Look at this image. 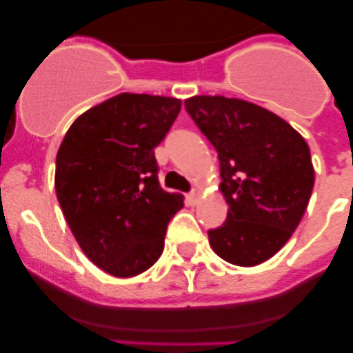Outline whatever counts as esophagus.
Listing matches in <instances>:
<instances>
[{"instance_id": "obj_1", "label": "esophagus", "mask_w": 353, "mask_h": 353, "mask_svg": "<svg viewBox=\"0 0 353 353\" xmlns=\"http://www.w3.org/2000/svg\"><path fill=\"white\" fill-rule=\"evenodd\" d=\"M199 194H201V191H199L198 188L191 190V193L188 194V201H190V205H196L198 199H199Z\"/></svg>"}]
</instances>
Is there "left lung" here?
Instances as JSON below:
<instances>
[{"instance_id": "left-lung-1", "label": "left lung", "mask_w": 353, "mask_h": 353, "mask_svg": "<svg viewBox=\"0 0 353 353\" xmlns=\"http://www.w3.org/2000/svg\"><path fill=\"white\" fill-rule=\"evenodd\" d=\"M184 108L215 147L227 220L208 230L225 261L256 266L280 251L297 229L314 186L304 138L276 114L222 95H196Z\"/></svg>"}]
</instances>
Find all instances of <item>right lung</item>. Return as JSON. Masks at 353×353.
I'll list each match as a JSON object with an SVG mask.
<instances>
[{
  "instance_id": "right-lung-1",
  "label": "right lung",
  "mask_w": 353,
  "mask_h": 353,
  "mask_svg": "<svg viewBox=\"0 0 353 353\" xmlns=\"http://www.w3.org/2000/svg\"><path fill=\"white\" fill-rule=\"evenodd\" d=\"M179 110L177 99L119 94L81 114L59 147L58 201L87 258L109 275L150 268L183 208L181 194L160 186L154 152Z\"/></svg>"
}]
</instances>
